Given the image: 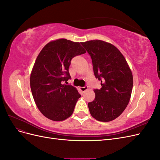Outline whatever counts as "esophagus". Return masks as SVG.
Masks as SVG:
<instances>
[{
  "instance_id": "1",
  "label": "esophagus",
  "mask_w": 160,
  "mask_h": 160,
  "mask_svg": "<svg viewBox=\"0 0 160 160\" xmlns=\"http://www.w3.org/2000/svg\"><path fill=\"white\" fill-rule=\"evenodd\" d=\"M79 89H80V91H82V92H84V91H85L86 90H88V86L81 87V88H79Z\"/></svg>"
}]
</instances>
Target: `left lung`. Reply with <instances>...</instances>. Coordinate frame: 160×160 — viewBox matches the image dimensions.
<instances>
[{"label": "left lung", "instance_id": "left-lung-1", "mask_svg": "<svg viewBox=\"0 0 160 160\" xmlns=\"http://www.w3.org/2000/svg\"><path fill=\"white\" fill-rule=\"evenodd\" d=\"M91 56L94 75L101 88L94 89L95 99L88 103L92 117L111 122L123 113L129 103L133 75L125 57L117 47L101 40L81 42Z\"/></svg>", "mask_w": 160, "mask_h": 160}]
</instances>
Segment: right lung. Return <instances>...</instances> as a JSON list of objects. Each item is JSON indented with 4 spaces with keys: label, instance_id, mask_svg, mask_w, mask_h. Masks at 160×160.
<instances>
[{
    "label": "right lung",
    "instance_id": "add662e5",
    "mask_svg": "<svg viewBox=\"0 0 160 160\" xmlns=\"http://www.w3.org/2000/svg\"><path fill=\"white\" fill-rule=\"evenodd\" d=\"M86 51L80 43L61 38L42 48L34 64L30 77L32 97L38 109L46 118L55 122L72 115L81 95L70 85L71 59Z\"/></svg>",
    "mask_w": 160,
    "mask_h": 160
}]
</instances>
